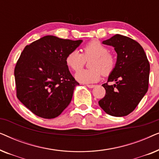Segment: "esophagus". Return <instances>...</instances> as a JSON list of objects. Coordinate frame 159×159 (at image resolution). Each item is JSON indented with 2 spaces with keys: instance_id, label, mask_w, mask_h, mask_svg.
Listing matches in <instances>:
<instances>
[{
  "instance_id": "1",
  "label": "esophagus",
  "mask_w": 159,
  "mask_h": 159,
  "mask_svg": "<svg viewBox=\"0 0 159 159\" xmlns=\"http://www.w3.org/2000/svg\"><path fill=\"white\" fill-rule=\"evenodd\" d=\"M95 84H87V87H88L89 88H95Z\"/></svg>"
}]
</instances>
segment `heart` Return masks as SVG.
<instances>
[{
    "mask_svg": "<svg viewBox=\"0 0 159 159\" xmlns=\"http://www.w3.org/2000/svg\"><path fill=\"white\" fill-rule=\"evenodd\" d=\"M108 48L98 40H92L82 48V53L73 51L67 55L66 64L71 70L79 71L84 66L86 60L93 58L89 65L90 69L83 70L76 73L77 80L82 83H93L104 76L110 75L116 66V58L108 53Z\"/></svg>",
    "mask_w": 159,
    "mask_h": 159,
    "instance_id": "obj_1",
    "label": "heart"
}]
</instances>
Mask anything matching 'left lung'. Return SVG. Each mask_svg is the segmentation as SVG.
Listing matches in <instances>:
<instances>
[{
    "mask_svg": "<svg viewBox=\"0 0 159 159\" xmlns=\"http://www.w3.org/2000/svg\"><path fill=\"white\" fill-rule=\"evenodd\" d=\"M103 44L114 48L117 53L116 66L108 76L109 85L99 106L113 116H125L133 111L148 89L150 64L143 47L128 37L115 34L103 41Z\"/></svg>",
    "mask_w": 159,
    "mask_h": 159,
    "instance_id": "1",
    "label": "left lung"
}]
</instances>
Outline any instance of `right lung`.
<instances>
[{
    "label": "right lung",
    "instance_id": "obj_1",
    "mask_svg": "<svg viewBox=\"0 0 159 159\" xmlns=\"http://www.w3.org/2000/svg\"><path fill=\"white\" fill-rule=\"evenodd\" d=\"M82 42L47 35L23 50L14 69L16 96L34 114L56 118L70 103L79 83L66 58Z\"/></svg>",
    "mask_w": 159,
    "mask_h": 159
}]
</instances>
